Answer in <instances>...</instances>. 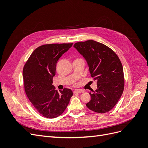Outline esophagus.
<instances>
[{"mask_svg": "<svg viewBox=\"0 0 148 148\" xmlns=\"http://www.w3.org/2000/svg\"><path fill=\"white\" fill-rule=\"evenodd\" d=\"M82 92H83V91L82 90H79V89H76V90L73 91V93L74 94H75V93H81Z\"/></svg>", "mask_w": 148, "mask_h": 148, "instance_id": "obj_1", "label": "esophagus"}]
</instances>
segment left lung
I'll use <instances>...</instances> for the list:
<instances>
[{
  "mask_svg": "<svg viewBox=\"0 0 148 148\" xmlns=\"http://www.w3.org/2000/svg\"><path fill=\"white\" fill-rule=\"evenodd\" d=\"M74 47L86 60L91 77L97 89L89 93L88 108L97 113H106L117 104L124 89L123 66L118 56L110 48L93 40L78 42Z\"/></svg>",
  "mask_w": 148,
  "mask_h": 148,
  "instance_id": "obj_1",
  "label": "left lung"
}]
</instances>
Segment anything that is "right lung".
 <instances>
[{"mask_svg":"<svg viewBox=\"0 0 148 148\" xmlns=\"http://www.w3.org/2000/svg\"><path fill=\"white\" fill-rule=\"evenodd\" d=\"M73 43L47 44L37 47L23 69L26 96L38 112L49 119L59 117L68 106L73 92L64 88L58 92L52 85L56 64Z\"/></svg>","mask_w":148,"mask_h":148,"instance_id":"1","label":"right lung"}]
</instances>
